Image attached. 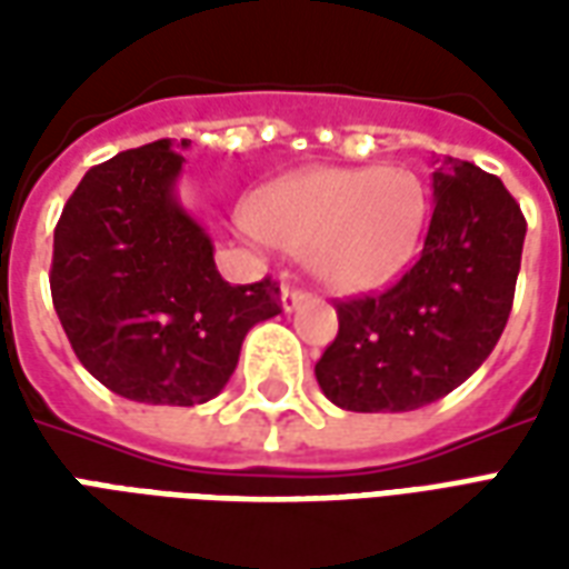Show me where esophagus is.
<instances>
[{
	"instance_id": "1",
	"label": "esophagus",
	"mask_w": 569,
	"mask_h": 569,
	"mask_svg": "<svg viewBox=\"0 0 569 569\" xmlns=\"http://www.w3.org/2000/svg\"><path fill=\"white\" fill-rule=\"evenodd\" d=\"M310 298V292H305V289H296V286H283V296H280V301H283V310L289 313V310L301 308L305 301Z\"/></svg>"
}]
</instances>
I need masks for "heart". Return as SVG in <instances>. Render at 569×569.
Returning a JSON list of instances; mask_svg holds the SVG:
<instances>
[{
    "mask_svg": "<svg viewBox=\"0 0 569 569\" xmlns=\"http://www.w3.org/2000/svg\"><path fill=\"white\" fill-rule=\"evenodd\" d=\"M427 222V182L381 163L289 176L249 207L256 234L308 256L322 283L347 296L393 283L418 256Z\"/></svg>",
    "mask_w": 569,
    "mask_h": 569,
    "instance_id": "obj_1",
    "label": "heart"
}]
</instances>
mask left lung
Wrapping results in <instances>:
<instances>
[{
  "instance_id": "obj_1",
  "label": "left lung",
  "mask_w": 569,
  "mask_h": 569,
  "mask_svg": "<svg viewBox=\"0 0 569 569\" xmlns=\"http://www.w3.org/2000/svg\"><path fill=\"white\" fill-rule=\"evenodd\" d=\"M420 259L381 296L338 301V335L317 362L347 411H415L472 375L500 341L527 222L497 176L448 158Z\"/></svg>"
}]
</instances>
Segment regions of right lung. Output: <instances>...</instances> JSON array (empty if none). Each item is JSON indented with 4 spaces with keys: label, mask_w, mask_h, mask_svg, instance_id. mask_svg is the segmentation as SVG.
<instances>
[{
    "label": "right lung",
    "mask_w": 569,
    "mask_h": 569,
    "mask_svg": "<svg viewBox=\"0 0 569 569\" xmlns=\"http://www.w3.org/2000/svg\"><path fill=\"white\" fill-rule=\"evenodd\" d=\"M182 161L158 140L97 163L54 228L51 298L69 345L103 387L146 406L210 402L249 329L280 313L271 277L231 286L216 271L212 240L173 194Z\"/></svg>",
    "instance_id": "add662e5"
}]
</instances>
